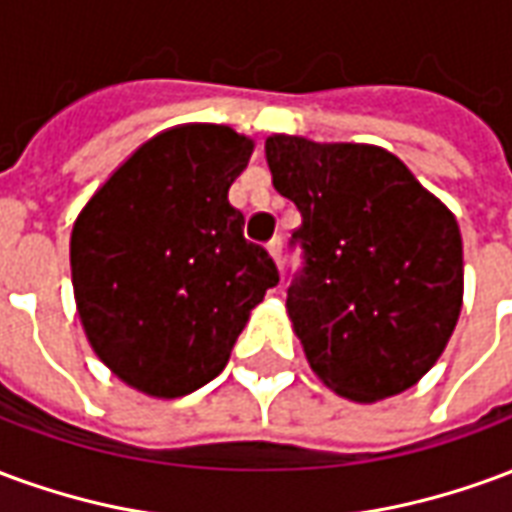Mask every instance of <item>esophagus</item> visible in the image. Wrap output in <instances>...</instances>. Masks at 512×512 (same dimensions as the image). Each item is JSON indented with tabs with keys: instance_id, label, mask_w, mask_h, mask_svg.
Returning <instances> with one entry per match:
<instances>
[{
	"instance_id": "34e87169",
	"label": "esophagus",
	"mask_w": 512,
	"mask_h": 512,
	"mask_svg": "<svg viewBox=\"0 0 512 512\" xmlns=\"http://www.w3.org/2000/svg\"><path fill=\"white\" fill-rule=\"evenodd\" d=\"M268 255L274 257V263H279V255H282V238H274V241H268Z\"/></svg>"
}]
</instances>
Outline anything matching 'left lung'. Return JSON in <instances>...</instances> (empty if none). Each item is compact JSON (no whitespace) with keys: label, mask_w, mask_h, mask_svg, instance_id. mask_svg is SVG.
<instances>
[{"label":"left lung","mask_w":512,"mask_h":512,"mask_svg":"<svg viewBox=\"0 0 512 512\" xmlns=\"http://www.w3.org/2000/svg\"><path fill=\"white\" fill-rule=\"evenodd\" d=\"M266 161L301 213L304 266L285 307L312 373L354 403L411 389L463 307L452 211L384 147L271 134Z\"/></svg>","instance_id":"8db88e82"}]
</instances>
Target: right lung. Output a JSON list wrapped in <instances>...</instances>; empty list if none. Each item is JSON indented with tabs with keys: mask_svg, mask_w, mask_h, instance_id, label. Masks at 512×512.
<instances>
[{
	"mask_svg": "<svg viewBox=\"0 0 512 512\" xmlns=\"http://www.w3.org/2000/svg\"><path fill=\"white\" fill-rule=\"evenodd\" d=\"M252 150L255 139L230 126L167 128L136 147L73 222L79 321L95 356L136 392L172 400L213 381L279 282L227 200Z\"/></svg>",
	"mask_w": 512,
	"mask_h": 512,
	"instance_id": "add662e5",
	"label": "right lung"
}]
</instances>
